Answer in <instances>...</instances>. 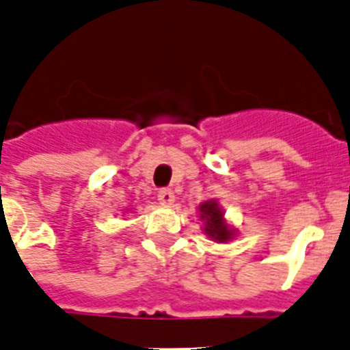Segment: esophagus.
<instances>
[{
    "label": "esophagus",
    "instance_id": "esophagus-1",
    "mask_svg": "<svg viewBox=\"0 0 350 350\" xmlns=\"http://www.w3.org/2000/svg\"><path fill=\"white\" fill-rule=\"evenodd\" d=\"M174 193H172L171 190H160L159 191V202L162 204V206H165V207H169V206H172V204H174Z\"/></svg>",
    "mask_w": 350,
    "mask_h": 350
}]
</instances>
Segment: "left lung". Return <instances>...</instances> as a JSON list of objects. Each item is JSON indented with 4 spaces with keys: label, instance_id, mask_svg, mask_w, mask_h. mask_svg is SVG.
<instances>
[{
    "label": "left lung",
    "instance_id": "8db88e82",
    "mask_svg": "<svg viewBox=\"0 0 350 350\" xmlns=\"http://www.w3.org/2000/svg\"><path fill=\"white\" fill-rule=\"evenodd\" d=\"M204 234L214 242H230L237 237V230L225 219V211L216 198H209L198 206Z\"/></svg>",
    "mask_w": 350,
    "mask_h": 350
}]
</instances>
